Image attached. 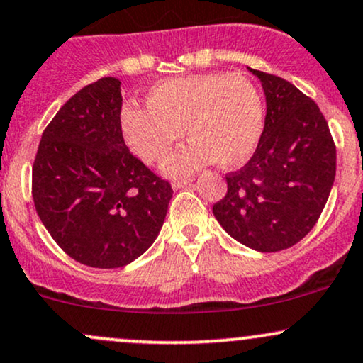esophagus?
Instances as JSON below:
<instances>
[{"mask_svg": "<svg viewBox=\"0 0 363 363\" xmlns=\"http://www.w3.org/2000/svg\"><path fill=\"white\" fill-rule=\"evenodd\" d=\"M191 184H193V179H177V181L172 182V187L174 189H181V187H186Z\"/></svg>", "mask_w": 363, "mask_h": 363, "instance_id": "esophagus-1", "label": "esophagus"}]
</instances>
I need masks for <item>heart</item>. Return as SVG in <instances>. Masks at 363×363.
Returning a JSON list of instances; mask_svg holds the SVG:
<instances>
[{"label": "heart", "instance_id": "b5f03b06", "mask_svg": "<svg viewBox=\"0 0 363 363\" xmlns=\"http://www.w3.org/2000/svg\"><path fill=\"white\" fill-rule=\"evenodd\" d=\"M121 130L143 162L160 164L182 130L191 143L170 157L165 170L184 176L204 164L240 167L253 155L264 133V101L240 74L174 77L148 89L145 110L125 106Z\"/></svg>", "mask_w": 363, "mask_h": 363}]
</instances>
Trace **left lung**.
<instances>
[{"mask_svg":"<svg viewBox=\"0 0 363 363\" xmlns=\"http://www.w3.org/2000/svg\"><path fill=\"white\" fill-rule=\"evenodd\" d=\"M267 103L264 133L250 160L226 174L213 215L237 242L286 250L316 225L336 174V147L318 104L282 77L250 69Z\"/></svg>","mask_w":363,"mask_h":363,"instance_id":"left-lung-1","label":"left lung"}]
</instances>
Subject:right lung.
<instances>
[{
	"label": "right lung",
	"mask_w": 363,
	"mask_h": 363,
	"mask_svg": "<svg viewBox=\"0 0 363 363\" xmlns=\"http://www.w3.org/2000/svg\"><path fill=\"white\" fill-rule=\"evenodd\" d=\"M121 101L116 77L77 91L43 130L32 167L43 226L71 259L96 269L138 259L155 242L174 193L125 145Z\"/></svg>",
	"instance_id": "1"
}]
</instances>
